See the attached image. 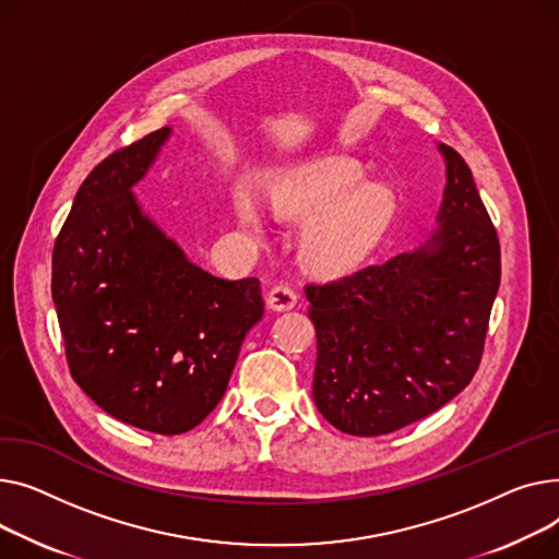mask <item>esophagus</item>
<instances>
[{"label":"esophagus","instance_id":"obj_1","mask_svg":"<svg viewBox=\"0 0 559 559\" xmlns=\"http://www.w3.org/2000/svg\"><path fill=\"white\" fill-rule=\"evenodd\" d=\"M295 302H298V295H295V290L284 282H277L266 293V307L273 311H288L295 307Z\"/></svg>","mask_w":559,"mask_h":559}]
</instances>
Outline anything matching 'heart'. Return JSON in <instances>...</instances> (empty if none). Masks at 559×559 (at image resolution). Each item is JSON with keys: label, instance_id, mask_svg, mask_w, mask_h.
Returning a JSON list of instances; mask_svg holds the SVG:
<instances>
[{"label": "heart", "instance_id": "heart-1", "mask_svg": "<svg viewBox=\"0 0 559 559\" xmlns=\"http://www.w3.org/2000/svg\"><path fill=\"white\" fill-rule=\"evenodd\" d=\"M269 207L286 221H302L298 257L324 277L360 269L381 248L400 216L390 185L364 180L354 162L320 157L273 174L264 185ZM235 216L259 227L261 214L248 191H237Z\"/></svg>", "mask_w": 559, "mask_h": 559}]
</instances>
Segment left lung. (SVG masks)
Listing matches in <instances>:
<instances>
[{"label":"left lung","mask_w":559,"mask_h":559,"mask_svg":"<svg viewBox=\"0 0 559 559\" xmlns=\"http://www.w3.org/2000/svg\"><path fill=\"white\" fill-rule=\"evenodd\" d=\"M438 148L447 187L426 246L305 288L318 343L313 402L349 436H385L436 413L480 366L501 246L467 162Z\"/></svg>","instance_id":"obj_1"}]
</instances>
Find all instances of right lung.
<instances>
[{
    "label": "right lung",
    "mask_w": 559,
    "mask_h": 559,
    "mask_svg": "<svg viewBox=\"0 0 559 559\" xmlns=\"http://www.w3.org/2000/svg\"><path fill=\"white\" fill-rule=\"evenodd\" d=\"M171 128L115 151L83 180L53 243L51 295L74 381L108 415L178 436L221 402L259 280H221L185 257L135 193Z\"/></svg>",
    "instance_id": "right-lung-1"
}]
</instances>
